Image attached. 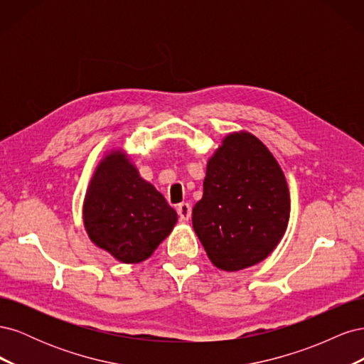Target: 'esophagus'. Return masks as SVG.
Returning <instances> with one entry per match:
<instances>
[{"mask_svg": "<svg viewBox=\"0 0 364 364\" xmlns=\"http://www.w3.org/2000/svg\"><path fill=\"white\" fill-rule=\"evenodd\" d=\"M178 214L181 222H188L190 217H191V205L190 203H181L178 206Z\"/></svg>", "mask_w": 364, "mask_h": 364, "instance_id": "1", "label": "esophagus"}]
</instances>
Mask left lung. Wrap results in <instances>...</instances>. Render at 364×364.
<instances>
[{
	"label": "left lung",
	"instance_id": "left-lung-1",
	"mask_svg": "<svg viewBox=\"0 0 364 364\" xmlns=\"http://www.w3.org/2000/svg\"><path fill=\"white\" fill-rule=\"evenodd\" d=\"M290 218V194L277 159L247 132L223 139L208 161L193 228L215 267L237 272L266 259Z\"/></svg>",
	"mask_w": 364,
	"mask_h": 364
}]
</instances>
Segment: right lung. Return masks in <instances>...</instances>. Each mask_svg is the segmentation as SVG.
<instances>
[{"instance_id": "right-lung-1", "label": "right lung", "mask_w": 364, "mask_h": 364, "mask_svg": "<svg viewBox=\"0 0 364 364\" xmlns=\"http://www.w3.org/2000/svg\"><path fill=\"white\" fill-rule=\"evenodd\" d=\"M86 232L100 249L126 264L147 259L178 222L164 196L141 178L121 151H112L92 176L83 205Z\"/></svg>"}]
</instances>
